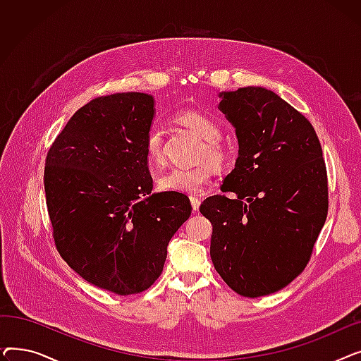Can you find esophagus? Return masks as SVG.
<instances>
[{
  "label": "esophagus",
  "instance_id": "esophagus-1",
  "mask_svg": "<svg viewBox=\"0 0 361 361\" xmlns=\"http://www.w3.org/2000/svg\"><path fill=\"white\" fill-rule=\"evenodd\" d=\"M190 202H192L193 211H195V212H197V211H199V207H200V199H199L197 196H190Z\"/></svg>",
  "mask_w": 361,
  "mask_h": 361
}]
</instances>
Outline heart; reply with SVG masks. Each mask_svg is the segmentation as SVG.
<instances>
[{"label":"heart","mask_w":361,"mask_h":361,"mask_svg":"<svg viewBox=\"0 0 361 361\" xmlns=\"http://www.w3.org/2000/svg\"><path fill=\"white\" fill-rule=\"evenodd\" d=\"M177 121L193 131L202 139V159L211 161L216 166L225 165L228 159V152L219 142L222 130L221 126L209 116L199 111H181L177 114ZM146 157L150 162H162V130L158 124H152L145 137ZM212 180V168L209 165H199L193 168H171L158 178V187L162 192L181 193V195H199Z\"/></svg>","instance_id":"1"}]
</instances>
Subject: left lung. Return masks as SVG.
Listing matches in <instances>:
<instances>
[{"label": "left lung", "mask_w": 361, "mask_h": 361, "mask_svg": "<svg viewBox=\"0 0 361 361\" xmlns=\"http://www.w3.org/2000/svg\"><path fill=\"white\" fill-rule=\"evenodd\" d=\"M218 109L235 128L238 158L222 192L200 212L212 222L211 257L244 297L268 295L306 268L328 214L326 166L305 116L260 86L221 92Z\"/></svg>", "instance_id": "8db88e82"}]
</instances>
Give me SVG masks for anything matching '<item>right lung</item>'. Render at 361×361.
Segmentation results:
<instances>
[{
    "instance_id": "right-lung-1",
    "label": "right lung",
    "mask_w": 361,
    "mask_h": 361,
    "mask_svg": "<svg viewBox=\"0 0 361 361\" xmlns=\"http://www.w3.org/2000/svg\"><path fill=\"white\" fill-rule=\"evenodd\" d=\"M155 99L140 92L75 111L45 162V195L61 257L85 281L118 295L147 290L169 240L192 214L181 193H152L145 137Z\"/></svg>"
}]
</instances>
